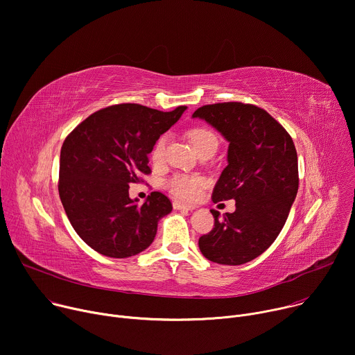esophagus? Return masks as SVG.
<instances>
[{
  "instance_id": "esophagus-1",
  "label": "esophagus",
  "mask_w": 355,
  "mask_h": 355,
  "mask_svg": "<svg viewBox=\"0 0 355 355\" xmlns=\"http://www.w3.org/2000/svg\"><path fill=\"white\" fill-rule=\"evenodd\" d=\"M173 209L175 210H193L194 207L191 205H186V203H180V202H173Z\"/></svg>"
}]
</instances>
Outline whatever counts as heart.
<instances>
[{
  "label": "heart",
  "mask_w": 355,
  "mask_h": 355,
  "mask_svg": "<svg viewBox=\"0 0 355 355\" xmlns=\"http://www.w3.org/2000/svg\"><path fill=\"white\" fill-rule=\"evenodd\" d=\"M191 145L194 149L199 152L213 148L217 149L218 139L214 132H211L207 128H193L189 132ZM165 145H166V135H162L156 139L153 144V148L150 150V159L153 164H159L164 159L165 153ZM205 184V178L200 175H191V173H175L166 180V187L176 198L183 200H191L198 196L200 187Z\"/></svg>",
  "instance_id": "heart-1"
}]
</instances>
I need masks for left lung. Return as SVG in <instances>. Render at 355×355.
Masks as SVG:
<instances>
[{"label":"left lung","mask_w":355,"mask_h":355,"mask_svg":"<svg viewBox=\"0 0 355 355\" xmlns=\"http://www.w3.org/2000/svg\"><path fill=\"white\" fill-rule=\"evenodd\" d=\"M228 142L227 166L213 202L235 200V211L211 210L214 228L199 239L202 254L221 265H241L266 251L289 216L299 187L297 153L286 130L265 110L218 103L194 111Z\"/></svg>","instance_id":"obj_1"}]
</instances>
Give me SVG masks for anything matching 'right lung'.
<instances>
[{"label": "right lung", "instance_id": "1", "mask_svg": "<svg viewBox=\"0 0 355 355\" xmlns=\"http://www.w3.org/2000/svg\"><path fill=\"white\" fill-rule=\"evenodd\" d=\"M187 107L164 112L139 104L103 108L78 124L60 150L59 196L74 231L110 258H128L155 240L157 223L172 211L161 191L144 205L130 184L149 175L153 144L178 123Z\"/></svg>", "mask_w": 355, "mask_h": 355}]
</instances>
